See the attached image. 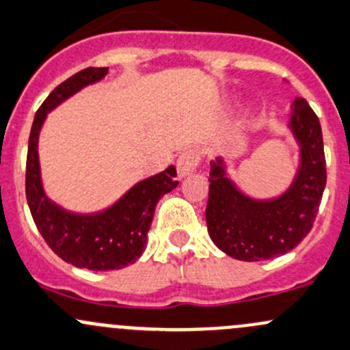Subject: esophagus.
I'll return each mask as SVG.
<instances>
[{"mask_svg": "<svg viewBox=\"0 0 350 350\" xmlns=\"http://www.w3.org/2000/svg\"><path fill=\"white\" fill-rule=\"evenodd\" d=\"M200 152L194 149H186L179 154L178 163H176V169H178L179 178H185V176L191 174V172L196 171V167L200 165Z\"/></svg>", "mask_w": 350, "mask_h": 350, "instance_id": "1", "label": "esophagus"}]
</instances>
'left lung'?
Instances as JSON below:
<instances>
[{
	"instance_id": "8db88e82",
	"label": "left lung",
	"mask_w": 350,
	"mask_h": 350,
	"mask_svg": "<svg viewBox=\"0 0 350 350\" xmlns=\"http://www.w3.org/2000/svg\"><path fill=\"white\" fill-rule=\"evenodd\" d=\"M300 142L301 164L292 187L271 201H253L224 174L221 159L211 163L206 224L213 243L241 262H260L292 252L310 233L327 183L319 117L297 97L290 122Z\"/></svg>"
}]
</instances>
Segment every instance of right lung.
<instances>
[{"instance_id": "obj_1", "label": "right lung", "mask_w": 350, "mask_h": 350, "mask_svg": "<svg viewBox=\"0 0 350 350\" xmlns=\"http://www.w3.org/2000/svg\"><path fill=\"white\" fill-rule=\"evenodd\" d=\"M107 72L109 67L80 70L55 87L40 105L29 132L25 178L29 211L46 245L64 262L94 271L119 270L142 255L157 201L178 186L174 165H169L159 174L137 183L112 208L98 215H73L45 196L40 179L38 134L46 112L82 87L104 79Z\"/></svg>"}]
</instances>
